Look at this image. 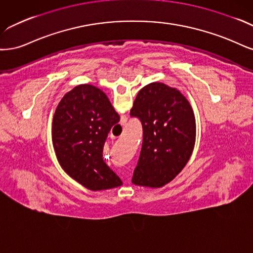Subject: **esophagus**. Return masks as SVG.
Segmentation results:
<instances>
[{
    "mask_svg": "<svg viewBox=\"0 0 253 253\" xmlns=\"http://www.w3.org/2000/svg\"><path fill=\"white\" fill-rule=\"evenodd\" d=\"M110 137H111V138H116V136H115V135H112V134L110 135Z\"/></svg>",
    "mask_w": 253,
    "mask_h": 253,
    "instance_id": "esophagus-1",
    "label": "esophagus"
}]
</instances>
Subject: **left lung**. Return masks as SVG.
I'll list each match as a JSON object with an SVG mask.
<instances>
[{
  "mask_svg": "<svg viewBox=\"0 0 253 253\" xmlns=\"http://www.w3.org/2000/svg\"><path fill=\"white\" fill-rule=\"evenodd\" d=\"M130 117L143 128V143L132 183L159 187L168 184L188 162L195 143L191 106L175 88L150 83L138 91Z\"/></svg>",
  "mask_w": 253,
  "mask_h": 253,
  "instance_id": "obj_1",
  "label": "left lung"
}]
</instances>
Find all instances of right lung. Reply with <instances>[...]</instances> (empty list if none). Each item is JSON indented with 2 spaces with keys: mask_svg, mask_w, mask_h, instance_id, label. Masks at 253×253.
Masks as SVG:
<instances>
[{
  "mask_svg": "<svg viewBox=\"0 0 253 253\" xmlns=\"http://www.w3.org/2000/svg\"><path fill=\"white\" fill-rule=\"evenodd\" d=\"M120 116L101 89L79 85L63 96L52 121V142L62 168L86 188L121 186L103 159L106 138Z\"/></svg>",
  "mask_w": 253,
  "mask_h": 253,
  "instance_id": "obj_1",
  "label": "right lung"
}]
</instances>
